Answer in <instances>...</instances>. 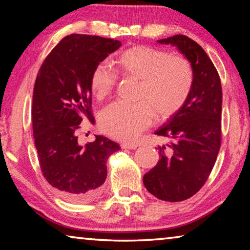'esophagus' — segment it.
<instances>
[{"instance_id": "1", "label": "esophagus", "mask_w": 250, "mask_h": 250, "mask_svg": "<svg viewBox=\"0 0 250 250\" xmlns=\"http://www.w3.org/2000/svg\"><path fill=\"white\" fill-rule=\"evenodd\" d=\"M121 149L134 150V149H137V146H135V145H131V143H121Z\"/></svg>"}]
</instances>
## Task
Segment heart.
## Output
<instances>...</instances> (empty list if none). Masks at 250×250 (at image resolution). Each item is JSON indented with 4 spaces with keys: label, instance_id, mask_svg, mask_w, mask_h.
Here are the masks:
<instances>
[{
    "label": "heart",
    "instance_id": "heart-1",
    "mask_svg": "<svg viewBox=\"0 0 250 250\" xmlns=\"http://www.w3.org/2000/svg\"><path fill=\"white\" fill-rule=\"evenodd\" d=\"M113 66L122 77L139 80L137 104L116 103L100 115V128L117 140L133 141L153 121L167 119L179 111L192 90L194 74L185 58L171 56L164 50L137 45L118 55ZM117 76L108 66L95 67L90 90L97 99L111 94Z\"/></svg>",
    "mask_w": 250,
    "mask_h": 250
}]
</instances>
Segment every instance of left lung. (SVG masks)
I'll list each match as a JSON object with an SVG mask.
<instances>
[{"label":"left lung","instance_id":"obj_1","mask_svg":"<svg viewBox=\"0 0 250 250\" xmlns=\"http://www.w3.org/2000/svg\"><path fill=\"white\" fill-rule=\"evenodd\" d=\"M172 45L191 62L192 90L179 111L155 134L171 140L168 150L159 146L161 159L143 176L152 195L167 202L188 200L200 191L209 176L221 147L222 84L205 50L185 35L159 40Z\"/></svg>","mask_w":250,"mask_h":250}]
</instances>
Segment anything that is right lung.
Instances as JSON below:
<instances>
[{"label":"right lung","mask_w":250,"mask_h":250,"mask_svg":"<svg viewBox=\"0 0 250 250\" xmlns=\"http://www.w3.org/2000/svg\"><path fill=\"white\" fill-rule=\"evenodd\" d=\"M120 46V41L71 34L55 46L37 75L32 120L41 170L59 195L71 203L98 197L107 177V160L120 150L103 135L83 146L76 135L82 121L94 122L92 70Z\"/></svg>","instance_id":"add662e5"}]
</instances>
